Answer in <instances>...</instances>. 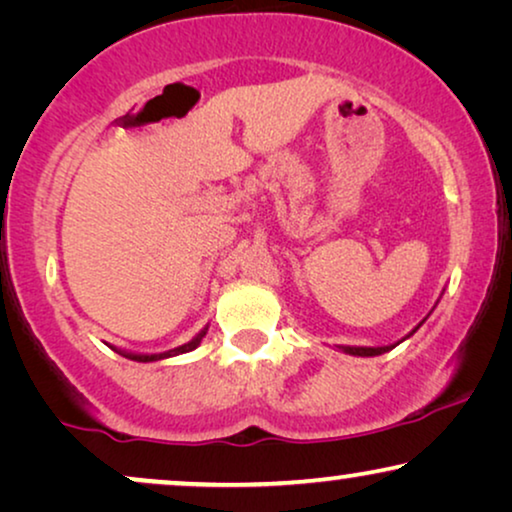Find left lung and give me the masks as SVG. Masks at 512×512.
<instances>
[{"label":"left lung","instance_id":"obj_1","mask_svg":"<svg viewBox=\"0 0 512 512\" xmlns=\"http://www.w3.org/2000/svg\"><path fill=\"white\" fill-rule=\"evenodd\" d=\"M429 314H431V312H429ZM429 314H426V317H429ZM426 317H424L422 321H419V324H417L415 328H412V331H410L408 335H405V338H401V340H398V342H394V345H384V347H356V345H335V347H338L340 352L349 354V356H380V354H384V352H389V349H394L396 345H401V342H403V340H408L410 335H415V333H417V328L422 326L424 321H426Z\"/></svg>","mask_w":512,"mask_h":512}]
</instances>
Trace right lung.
Instances as JSON below:
<instances>
[{
  "label": "right lung",
  "mask_w": 512,
  "mask_h": 512,
  "mask_svg": "<svg viewBox=\"0 0 512 512\" xmlns=\"http://www.w3.org/2000/svg\"><path fill=\"white\" fill-rule=\"evenodd\" d=\"M207 331H209V324H207L205 328H202L200 333H195V338H193V340H188V342H184V345H179V347H174V349H167V352H158V354H139V352H125V349H118V347H114V345H109V347L114 349V352L121 354V356H125V359H130V361L151 363V361H163V359H170V356H179V354L193 352V349L198 347L200 342H202V338H205Z\"/></svg>",
  "instance_id": "add662e5"
}]
</instances>
